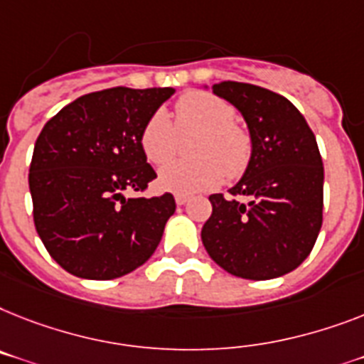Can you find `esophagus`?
Listing matches in <instances>:
<instances>
[{"instance_id":"obj_1","label":"esophagus","mask_w":364,"mask_h":364,"mask_svg":"<svg viewBox=\"0 0 364 364\" xmlns=\"http://www.w3.org/2000/svg\"><path fill=\"white\" fill-rule=\"evenodd\" d=\"M175 200H176V204H178V206H182V204L188 203L189 197H188V195H180V193H176V195H175Z\"/></svg>"}]
</instances>
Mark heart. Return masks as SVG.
Returning a JSON list of instances; mask_svg holds the SVG:
<instances>
[{
	"label": "heart",
	"mask_w": 364,
	"mask_h": 364,
	"mask_svg": "<svg viewBox=\"0 0 364 364\" xmlns=\"http://www.w3.org/2000/svg\"><path fill=\"white\" fill-rule=\"evenodd\" d=\"M180 130H203L191 161H169L158 171V186L165 191L195 195L238 178L251 160V139L234 124V107L210 92H186L175 107ZM176 132L165 111H156L141 132V149L150 164L160 165L173 156Z\"/></svg>",
	"instance_id": "b5f03b06"
}]
</instances>
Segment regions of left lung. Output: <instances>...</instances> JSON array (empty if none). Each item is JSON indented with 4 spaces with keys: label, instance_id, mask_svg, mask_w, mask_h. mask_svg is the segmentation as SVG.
<instances>
[{
    "label": "left lung",
    "instance_id": "left-lung-1",
    "mask_svg": "<svg viewBox=\"0 0 364 364\" xmlns=\"http://www.w3.org/2000/svg\"><path fill=\"white\" fill-rule=\"evenodd\" d=\"M212 92L243 117L251 160L229 189L232 197L210 195L203 245L230 275L281 277L309 257L322 229L323 164L316 137L299 109L277 92L238 81L215 83Z\"/></svg>",
    "mask_w": 364,
    "mask_h": 364
}]
</instances>
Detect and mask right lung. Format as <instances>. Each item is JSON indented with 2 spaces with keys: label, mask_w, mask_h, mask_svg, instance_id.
I'll list each match as a JSON object with an SVG mask.
<instances>
[{
  "label": "right lung",
  "mask_w": 364,
  "mask_h": 364,
  "mask_svg": "<svg viewBox=\"0 0 364 364\" xmlns=\"http://www.w3.org/2000/svg\"><path fill=\"white\" fill-rule=\"evenodd\" d=\"M173 87H113L80 96L44 124L33 150L29 191L35 227L63 269L107 281L152 257L175 197L126 199L156 178L141 132Z\"/></svg>",
  "instance_id": "obj_1"
}]
</instances>
